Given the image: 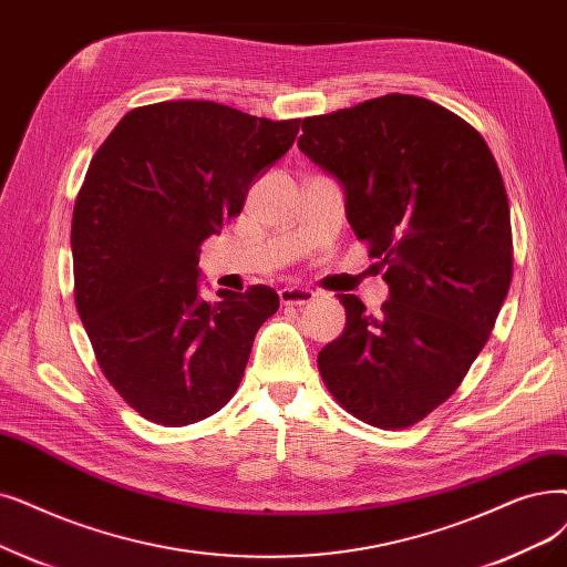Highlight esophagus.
<instances>
[{"label": "esophagus", "instance_id": "esophagus-1", "mask_svg": "<svg viewBox=\"0 0 567 567\" xmlns=\"http://www.w3.org/2000/svg\"><path fill=\"white\" fill-rule=\"evenodd\" d=\"M282 306H306L315 301V291L306 287H285L278 291Z\"/></svg>", "mask_w": 567, "mask_h": 567}]
</instances>
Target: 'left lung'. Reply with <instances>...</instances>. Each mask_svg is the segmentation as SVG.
Listing matches in <instances>:
<instances>
[{"label": "left lung", "instance_id": "left-lung-1", "mask_svg": "<svg viewBox=\"0 0 567 567\" xmlns=\"http://www.w3.org/2000/svg\"><path fill=\"white\" fill-rule=\"evenodd\" d=\"M299 151L344 192L389 299L338 293L344 331L317 365L333 399L378 429L445 403L486 344L512 282L509 204L477 130L422 96L384 94L303 120Z\"/></svg>", "mask_w": 567, "mask_h": 567}]
</instances>
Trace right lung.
Here are the masks:
<instances>
[{"instance_id":"1","label":"right lung","mask_w":567,"mask_h":567,"mask_svg":"<svg viewBox=\"0 0 567 567\" xmlns=\"http://www.w3.org/2000/svg\"><path fill=\"white\" fill-rule=\"evenodd\" d=\"M301 120L215 102L130 111L94 153L71 219L73 297L106 380L162 426L234 396L259 327L280 308L255 285L199 297V248L291 147Z\"/></svg>"}]
</instances>
